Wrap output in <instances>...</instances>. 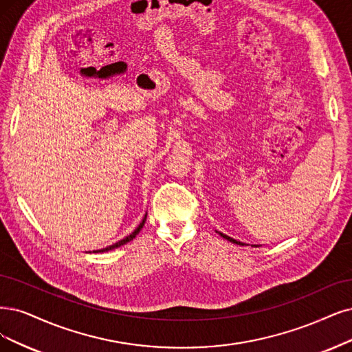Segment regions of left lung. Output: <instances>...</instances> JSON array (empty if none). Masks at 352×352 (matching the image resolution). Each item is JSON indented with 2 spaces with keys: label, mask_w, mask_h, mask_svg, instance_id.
Masks as SVG:
<instances>
[{
  "label": "left lung",
  "mask_w": 352,
  "mask_h": 352,
  "mask_svg": "<svg viewBox=\"0 0 352 352\" xmlns=\"http://www.w3.org/2000/svg\"><path fill=\"white\" fill-rule=\"evenodd\" d=\"M217 232V230H216ZM219 233V235L220 236H222L223 239H228L229 242H232V243H236V245H246V243H242V242H239V241H236V239H233V238H230V236H228V235H225V233H222V232H217ZM251 246H255V248H256V246H259V245H251Z\"/></svg>",
  "instance_id": "8db88e82"
}]
</instances>
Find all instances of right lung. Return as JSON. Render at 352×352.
<instances>
[{
	"label": "right lung",
	"instance_id": "right-lung-1",
	"mask_svg": "<svg viewBox=\"0 0 352 352\" xmlns=\"http://www.w3.org/2000/svg\"><path fill=\"white\" fill-rule=\"evenodd\" d=\"M146 216H148V213L145 214V217L142 219V222L139 223V226L130 233V235H127L126 238H123V239H120L119 242H116V243H113V245H110V246H106V248H102V250H97V251H93L94 254H98V252H109V251H111V250H116V248H119V246H122V245H124V243H127V242H130V241H133L135 238H136V235L138 233L140 232V229L143 228V225H145V222H146ZM88 254H91V252H88Z\"/></svg>",
	"mask_w": 352,
	"mask_h": 352
}]
</instances>
